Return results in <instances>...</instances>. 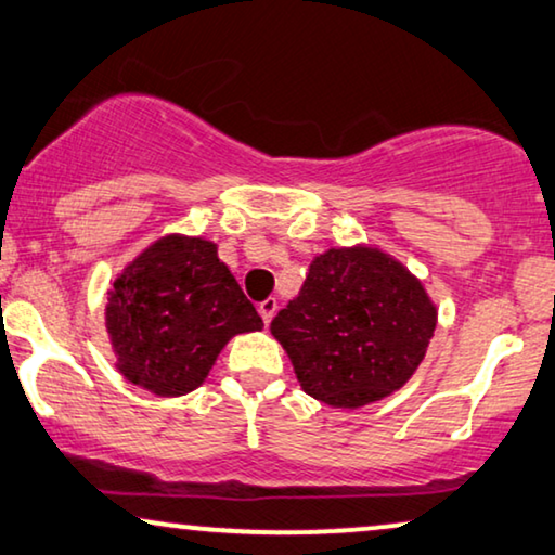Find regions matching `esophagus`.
Wrapping results in <instances>:
<instances>
[{"instance_id":"34e87169","label":"esophagus","mask_w":555,"mask_h":555,"mask_svg":"<svg viewBox=\"0 0 555 555\" xmlns=\"http://www.w3.org/2000/svg\"><path fill=\"white\" fill-rule=\"evenodd\" d=\"M259 314L263 319V324H269L271 319H274V314H276V299H274V296H269V299H263L259 304Z\"/></svg>"}]
</instances>
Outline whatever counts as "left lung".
<instances>
[{
	"instance_id": "1",
	"label": "left lung",
	"mask_w": 555,
	"mask_h": 555,
	"mask_svg": "<svg viewBox=\"0 0 555 555\" xmlns=\"http://www.w3.org/2000/svg\"><path fill=\"white\" fill-rule=\"evenodd\" d=\"M437 307L423 281L385 248L332 246L271 322L309 397L341 410L379 402L425 359Z\"/></svg>"
}]
</instances>
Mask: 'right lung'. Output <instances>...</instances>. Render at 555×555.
<instances>
[{"mask_svg": "<svg viewBox=\"0 0 555 555\" xmlns=\"http://www.w3.org/2000/svg\"><path fill=\"white\" fill-rule=\"evenodd\" d=\"M261 326L254 304L218 259V244L203 236L155 238L107 288L105 330L115 370L158 397L193 392L236 334Z\"/></svg>", "mask_w": 555, "mask_h": 555, "instance_id": "add662e5", "label": "right lung"}]
</instances>
